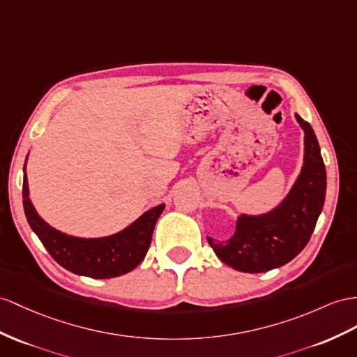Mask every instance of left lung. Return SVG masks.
I'll return each instance as SVG.
<instances>
[{"label":"left lung","mask_w":357,"mask_h":357,"mask_svg":"<svg viewBox=\"0 0 357 357\" xmlns=\"http://www.w3.org/2000/svg\"><path fill=\"white\" fill-rule=\"evenodd\" d=\"M305 132L303 166L287 197L261 215L241 214L229 240L208 243L222 262L243 273L285 266L306 248L326 199V167L315 132L296 114Z\"/></svg>","instance_id":"8db88e82"}]
</instances>
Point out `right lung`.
Segmentation results:
<instances>
[{
  "label": "right lung",
  "mask_w": 357,
  "mask_h": 357,
  "mask_svg": "<svg viewBox=\"0 0 357 357\" xmlns=\"http://www.w3.org/2000/svg\"><path fill=\"white\" fill-rule=\"evenodd\" d=\"M25 166L26 161L24 172ZM29 196V179L24 173V211L33 232L63 268L93 279L122 276L139 266L149 250L155 223L166 206L161 204L149 209L117 234L102 238H79L50 226L36 211Z\"/></svg>",
  "instance_id": "add662e5"
}]
</instances>
